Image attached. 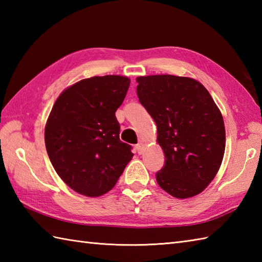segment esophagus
I'll return each mask as SVG.
<instances>
[{
    "mask_svg": "<svg viewBox=\"0 0 262 262\" xmlns=\"http://www.w3.org/2000/svg\"><path fill=\"white\" fill-rule=\"evenodd\" d=\"M135 148L137 149V153L138 154H143V152H144V144L142 143V142H140L137 144V145L135 146Z\"/></svg>",
    "mask_w": 262,
    "mask_h": 262,
    "instance_id": "34e87169",
    "label": "esophagus"
}]
</instances>
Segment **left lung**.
Wrapping results in <instances>:
<instances>
[{"label":"left lung","mask_w":262,"mask_h":262,"mask_svg":"<svg viewBox=\"0 0 262 262\" xmlns=\"http://www.w3.org/2000/svg\"><path fill=\"white\" fill-rule=\"evenodd\" d=\"M137 97L158 127L165 162L159 186L179 199L191 198L214 179L225 152L223 116L197 80L170 74L138 76Z\"/></svg>","instance_id":"left-lung-1"}]
</instances>
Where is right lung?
<instances>
[{
	"label": "right lung",
	"instance_id": "obj_1",
	"mask_svg": "<svg viewBox=\"0 0 262 262\" xmlns=\"http://www.w3.org/2000/svg\"><path fill=\"white\" fill-rule=\"evenodd\" d=\"M130 80L121 75L83 79L59 94L45 126V144L55 171L66 185L86 197L115 187L133 158L119 140L115 116Z\"/></svg>",
	"mask_w": 262,
	"mask_h": 262
}]
</instances>
